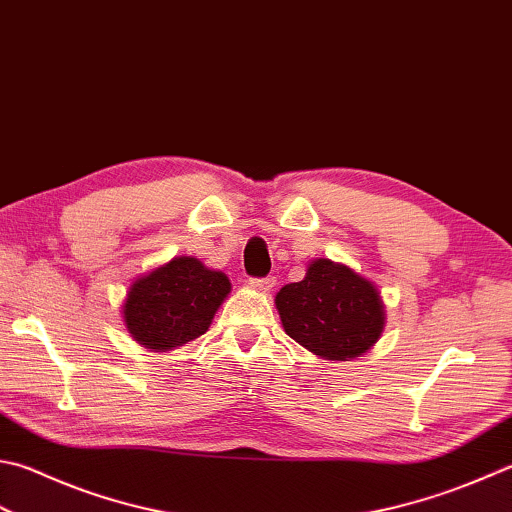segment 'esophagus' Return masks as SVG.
<instances>
[{
	"instance_id": "1",
	"label": "esophagus",
	"mask_w": 512,
	"mask_h": 512,
	"mask_svg": "<svg viewBox=\"0 0 512 512\" xmlns=\"http://www.w3.org/2000/svg\"><path fill=\"white\" fill-rule=\"evenodd\" d=\"M249 285H252L254 289H258V292H272V287L276 285V278L274 276L252 278V281H249Z\"/></svg>"
}]
</instances>
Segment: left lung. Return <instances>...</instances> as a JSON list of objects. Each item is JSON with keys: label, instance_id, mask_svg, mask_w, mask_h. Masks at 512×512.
I'll return each mask as SVG.
<instances>
[{"label": "left lung", "instance_id": "left-lung-1", "mask_svg": "<svg viewBox=\"0 0 512 512\" xmlns=\"http://www.w3.org/2000/svg\"><path fill=\"white\" fill-rule=\"evenodd\" d=\"M287 336L325 361H352L370 352L385 327L376 285L352 267L316 258L305 278L274 298Z\"/></svg>", "mask_w": 512, "mask_h": 512}]
</instances>
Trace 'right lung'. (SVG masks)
Here are the masks:
<instances>
[{"label":"right lung","mask_w":512,"mask_h":512,"mask_svg":"<svg viewBox=\"0 0 512 512\" xmlns=\"http://www.w3.org/2000/svg\"><path fill=\"white\" fill-rule=\"evenodd\" d=\"M229 292L227 274L194 256H176L131 283L122 318L133 341L169 352L205 334Z\"/></svg>","instance_id":"right-lung-1"}]
</instances>
